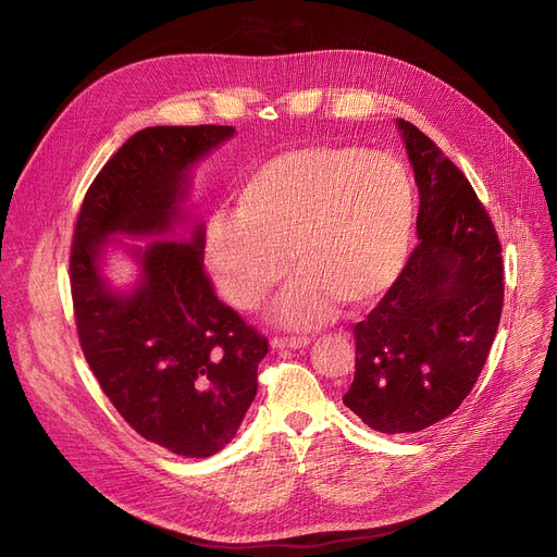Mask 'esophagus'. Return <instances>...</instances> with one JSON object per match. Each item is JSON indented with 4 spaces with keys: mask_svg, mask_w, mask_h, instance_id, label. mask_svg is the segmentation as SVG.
Instances as JSON below:
<instances>
[{
    "mask_svg": "<svg viewBox=\"0 0 557 557\" xmlns=\"http://www.w3.org/2000/svg\"><path fill=\"white\" fill-rule=\"evenodd\" d=\"M271 345L277 347V349H284V347L298 349V347L309 345V338H307V336H275V338L271 341Z\"/></svg>",
    "mask_w": 557,
    "mask_h": 557,
    "instance_id": "obj_1",
    "label": "esophagus"
}]
</instances>
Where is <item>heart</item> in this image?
<instances>
[{"label":"heart","instance_id":"heart-1","mask_svg":"<svg viewBox=\"0 0 557 557\" xmlns=\"http://www.w3.org/2000/svg\"><path fill=\"white\" fill-rule=\"evenodd\" d=\"M416 185L393 156L313 144L261 162L237 191V216L208 225V257L223 296L257 309L298 271L277 302L290 327H315L336 305L361 309L404 269L416 227Z\"/></svg>","mask_w":557,"mask_h":557}]
</instances>
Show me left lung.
Masks as SVG:
<instances>
[{
	"label": "left lung",
	"mask_w": 557,
	"mask_h": 557,
	"mask_svg": "<svg viewBox=\"0 0 557 557\" xmlns=\"http://www.w3.org/2000/svg\"><path fill=\"white\" fill-rule=\"evenodd\" d=\"M397 126L420 189V244L355 325V382L343 404L374 431L416 433L472 393L499 327L504 259L465 173L418 126Z\"/></svg>",
	"instance_id": "8db88e82"
}]
</instances>
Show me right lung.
<instances>
[{"instance_id":"obj_1","label":"right lung","mask_w":557,"mask_h":557,"mask_svg":"<svg viewBox=\"0 0 557 557\" xmlns=\"http://www.w3.org/2000/svg\"><path fill=\"white\" fill-rule=\"evenodd\" d=\"M232 133L212 124L135 133L87 189L70 255L76 332L101 391L131 429L185 458H208L237 433L269 341L216 298L200 225L189 244H149L128 296L106 284L97 259L108 234L166 232L187 169Z\"/></svg>"}]
</instances>
